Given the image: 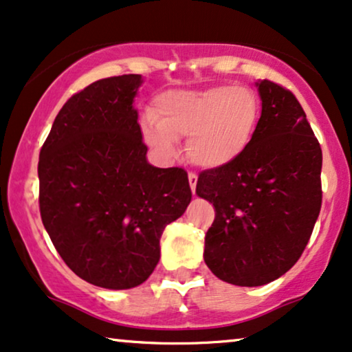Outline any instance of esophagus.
I'll use <instances>...</instances> for the list:
<instances>
[{
	"label": "esophagus",
	"mask_w": 352,
	"mask_h": 352,
	"mask_svg": "<svg viewBox=\"0 0 352 352\" xmlns=\"http://www.w3.org/2000/svg\"><path fill=\"white\" fill-rule=\"evenodd\" d=\"M188 182H190V188L191 191H196V184H198V177H196V173H188Z\"/></svg>",
	"instance_id": "esophagus-1"
}]
</instances>
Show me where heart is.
Here are the masks:
<instances>
[{
    "mask_svg": "<svg viewBox=\"0 0 352 352\" xmlns=\"http://www.w3.org/2000/svg\"><path fill=\"white\" fill-rule=\"evenodd\" d=\"M261 119L256 93L235 85L167 91L157 98L153 119L143 122V138L164 159L186 140L195 166L215 170L236 162L251 146Z\"/></svg>",
    "mask_w": 352,
    "mask_h": 352,
    "instance_id": "b5f03b06",
    "label": "heart"
}]
</instances>
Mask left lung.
Segmentation results:
<instances>
[{"label": "left lung", "instance_id": "8db88e82", "mask_svg": "<svg viewBox=\"0 0 352 352\" xmlns=\"http://www.w3.org/2000/svg\"><path fill=\"white\" fill-rule=\"evenodd\" d=\"M259 125L232 166L199 175L196 195L215 208L204 262L236 287L282 277L306 248L322 206V149L292 91L257 80Z\"/></svg>", "mask_w": 352, "mask_h": 352}]
</instances>
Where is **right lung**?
Instances as JSON below:
<instances>
[{
	"label": "right lung",
	"instance_id": "add662e5",
	"mask_svg": "<svg viewBox=\"0 0 352 352\" xmlns=\"http://www.w3.org/2000/svg\"><path fill=\"white\" fill-rule=\"evenodd\" d=\"M143 77L102 78L56 116L40 151V214L56 251L85 282L142 285L161 257L159 240L191 201L184 168L148 162L133 102Z\"/></svg>",
	"mask_w": 352,
	"mask_h": 352
}]
</instances>
